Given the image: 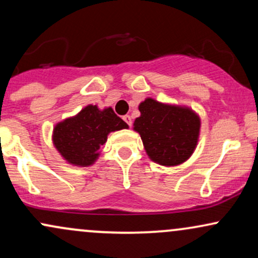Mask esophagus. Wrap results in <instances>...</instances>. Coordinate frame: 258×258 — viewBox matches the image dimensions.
I'll return each instance as SVG.
<instances>
[{
    "instance_id": "1",
    "label": "esophagus",
    "mask_w": 258,
    "mask_h": 258,
    "mask_svg": "<svg viewBox=\"0 0 258 258\" xmlns=\"http://www.w3.org/2000/svg\"><path fill=\"white\" fill-rule=\"evenodd\" d=\"M123 120L126 121V123H127V125H128L130 127L132 126V117L130 116V115H125V116H123Z\"/></svg>"
}]
</instances>
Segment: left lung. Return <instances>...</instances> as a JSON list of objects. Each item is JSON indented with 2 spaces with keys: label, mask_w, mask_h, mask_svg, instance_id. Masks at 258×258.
I'll use <instances>...</instances> for the list:
<instances>
[{
  "label": "left lung",
  "mask_w": 258,
  "mask_h": 258,
  "mask_svg": "<svg viewBox=\"0 0 258 258\" xmlns=\"http://www.w3.org/2000/svg\"><path fill=\"white\" fill-rule=\"evenodd\" d=\"M141 116L133 122L147 155L162 166H177L193 155L201 121L193 109L146 98L138 106Z\"/></svg>",
  "instance_id": "obj_1"
}]
</instances>
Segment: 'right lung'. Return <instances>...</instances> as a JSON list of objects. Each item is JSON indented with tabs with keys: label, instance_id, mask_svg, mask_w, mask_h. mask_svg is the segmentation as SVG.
Instances as JSON below:
<instances>
[{
	"label": "right lung",
	"instance_id": "obj_1",
	"mask_svg": "<svg viewBox=\"0 0 258 258\" xmlns=\"http://www.w3.org/2000/svg\"><path fill=\"white\" fill-rule=\"evenodd\" d=\"M128 128L111 106L99 109L87 105L75 116L64 119L53 128V146L68 164L79 167L93 165L100 155V148L110 132Z\"/></svg>",
	"mask_w": 258,
	"mask_h": 258
}]
</instances>
